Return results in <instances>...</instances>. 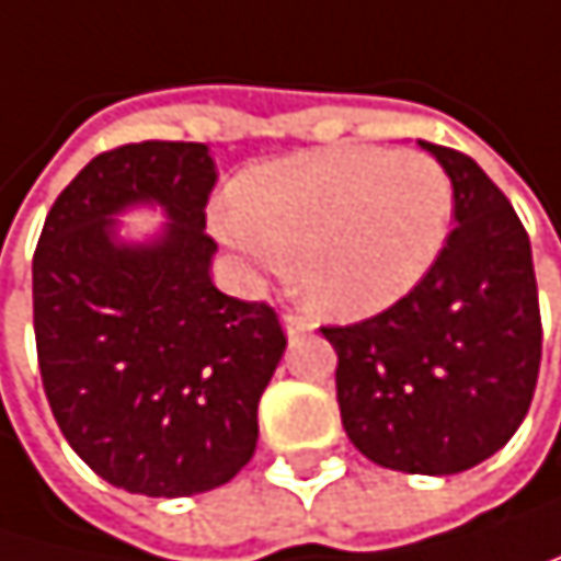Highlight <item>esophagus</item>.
Instances as JSON below:
<instances>
[{
	"instance_id": "esophagus-1",
	"label": "esophagus",
	"mask_w": 561,
	"mask_h": 561,
	"mask_svg": "<svg viewBox=\"0 0 561 561\" xmlns=\"http://www.w3.org/2000/svg\"><path fill=\"white\" fill-rule=\"evenodd\" d=\"M283 329H286V335H302V332H312L316 325H312V319H306V316H299V312H286L283 316Z\"/></svg>"
}]
</instances>
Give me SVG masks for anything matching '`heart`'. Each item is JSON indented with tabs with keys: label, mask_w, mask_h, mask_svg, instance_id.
I'll use <instances>...</instances> for the list:
<instances>
[{
	"label": "heart",
	"mask_w": 561,
	"mask_h": 561,
	"mask_svg": "<svg viewBox=\"0 0 561 561\" xmlns=\"http://www.w3.org/2000/svg\"><path fill=\"white\" fill-rule=\"evenodd\" d=\"M449 219L453 182L432 156L335 146L249 169L213 229L252 275H283L293 252L312 306L358 319L419 286Z\"/></svg>",
	"instance_id": "b5f03b06"
}]
</instances>
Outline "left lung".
Listing matches in <instances>:
<instances>
[{"label":"left lung","instance_id":"obj_1","mask_svg":"<svg viewBox=\"0 0 561 561\" xmlns=\"http://www.w3.org/2000/svg\"><path fill=\"white\" fill-rule=\"evenodd\" d=\"M453 182L456 229L386 312L325 325L352 446L382 469L456 476L523 425L542 363L533 245L502 188L462 152L419 142Z\"/></svg>","mask_w":561,"mask_h":561}]
</instances>
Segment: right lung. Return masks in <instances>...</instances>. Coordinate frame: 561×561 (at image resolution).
<instances>
[{
	"instance_id": "1",
	"label": "right lung",
	"mask_w": 561,
	"mask_h": 561,
	"mask_svg": "<svg viewBox=\"0 0 561 561\" xmlns=\"http://www.w3.org/2000/svg\"><path fill=\"white\" fill-rule=\"evenodd\" d=\"M203 142L95 156L56 198L32 255L43 389L79 459L105 482L179 499L226 485L255 453L259 399L286 352L275 309L213 286ZM159 205L146 243L117 216Z\"/></svg>"
}]
</instances>
